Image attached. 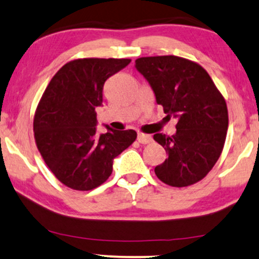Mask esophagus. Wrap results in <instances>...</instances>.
I'll return each mask as SVG.
<instances>
[{
  "mask_svg": "<svg viewBox=\"0 0 259 259\" xmlns=\"http://www.w3.org/2000/svg\"><path fill=\"white\" fill-rule=\"evenodd\" d=\"M138 142L140 143V144H150V143L152 142V138L151 136L149 135H144V133H139L138 135Z\"/></svg>",
  "mask_w": 259,
  "mask_h": 259,
  "instance_id": "esophagus-1",
  "label": "esophagus"
}]
</instances>
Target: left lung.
Listing matches in <instances>:
<instances>
[{
  "mask_svg": "<svg viewBox=\"0 0 259 259\" xmlns=\"http://www.w3.org/2000/svg\"><path fill=\"white\" fill-rule=\"evenodd\" d=\"M136 67L167 117L178 119L174 136H154L168 156L155 174L169 186H191L205 178L221 156L228 130L225 97L199 63L184 57H139Z\"/></svg>",
  "mask_w": 259,
  "mask_h": 259,
  "instance_id": "1",
  "label": "left lung"
}]
</instances>
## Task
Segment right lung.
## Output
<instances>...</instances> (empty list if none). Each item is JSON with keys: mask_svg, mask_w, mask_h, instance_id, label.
Segmentation results:
<instances>
[{"mask_svg": "<svg viewBox=\"0 0 259 259\" xmlns=\"http://www.w3.org/2000/svg\"><path fill=\"white\" fill-rule=\"evenodd\" d=\"M130 59H76L57 71L41 95L33 117L36 145L57 180L75 191L101 186L113 159L137 139L133 130L96 133V107L103 85Z\"/></svg>", "mask_w": 259, "mask_h": 259, "instance_id": "1", "label": "right lung"}]
</instances>
